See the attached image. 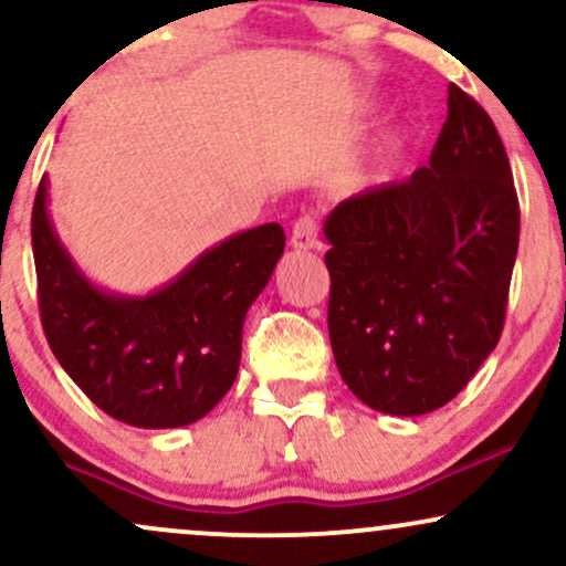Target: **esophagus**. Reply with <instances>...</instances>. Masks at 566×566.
<instances>
[{"label": "esophagus", "instance_id": "obj_1", "mask_svg": "<svg viewBox=\"0 0 566 566\" xmlns=\"http://www.w3.org/2000/svg\"><path fill=\"white\" fill-rule=\"evenodd\" d=\"M290 244L295 250H316L319 247V226H316L314 218H301L295 226H292Z\"/></svg>", "mask_w": 566, "mask_h": 566}]
</instances>
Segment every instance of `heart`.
<instances>
[{
  "mask_svg": "<svg viewBox=\"0 0 566 566\" xmlns=\"http://www.w3.org/2000/svg\"><path fill=\"white\" fill-rule=\"evenodd\" d=\"M405 146H407V135L401 133V129H391V133L382 135L365 165L348 175L346 186L350 191H369V188L388 184L396 170V165H399L401 154H405Z\"/></svg>",
  "mask_w": 566,
  "mask_h": 566,
  "instance_id": "obj_1",
  "label": "heart"
}]
</instances>
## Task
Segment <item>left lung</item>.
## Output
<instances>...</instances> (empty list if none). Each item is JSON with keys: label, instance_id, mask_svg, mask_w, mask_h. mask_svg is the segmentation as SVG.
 <instances>
[{"label": "left lung", "instance_id": "8db88e82", "mask_svg": "<svg viewBox=\"0 0 566 566\" xmlns=\"http://www.w3.org/2000/svg\"><path fill=\"white\" fill-rule=\"evenodd\" d=\"M327 327L356 399L396 418L444 407L503 333L518 199L495 125L450 84L428 167L324 220Z\"/></svg>", "mask_w": 566, "mask_h": 566}]
</instances>
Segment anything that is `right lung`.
<instances>
[{"label": "right lung", "mask_w": 566, "mask_h": 566, "mask_svg": "<svg viewBox=\"0 0 566 566\" xmlns=\"http://www.w3.org/2000/svg\"><path fill=\"white\" fill-rule=\"evenodd\" d=\"M48 175L31 216L39 314L55 359L106 415L135 428L197 423L229 394L244 316L284 252L263 223L205 250L148 295L97 287L50 218Z\"/></svg>", "instance_id": "right-lung-1"}]
</instances>
